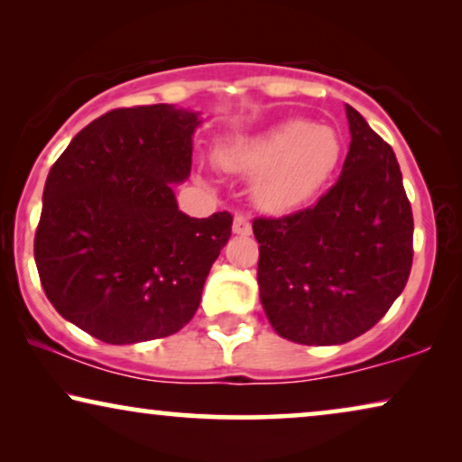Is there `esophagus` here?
<instances>
[{
	"instance_id": "1",
	"label": "esophagus",
	"mask_w": 462,
	"mask_h": 462,
	"mask_svg": "<svg viewBox=\"0 0 462 462\" xmlns=\"http://www.w3.org/2000/svg\"><path fill=\"white\" fill-rule=\"evenodd\" d=\"M233 233H236V236H250L252 225H250L248 217H244V214H237V217L233 218Z\"/></svg>"
}]
</instances>
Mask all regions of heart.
I'll list each match as a JSON object with an SVG mask.
<instances>
[{"label": "heart", "instance_id": "1", "mask_svg": "<svg viewBox=\"0 0 462 462\" xmlns=\"http://www.w3.org/2000/svg\"><path fill=\"white\" fill-rule=\"evenodd\" d=\"M343 160L338 130L307 119H288L217 151L220 168L254 176L252 199L264 212L305 206L328 185Z\"/></svg>", "mask_w": 462, "mask_h": 462}]
</instances>
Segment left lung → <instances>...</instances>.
<instances>
[{"mask_svg": "<svg viewBox=\"0 0 462 462\" xmlns=\"http://www.w3.org/2000/svg\"><path fill=\"white\" fill-rule=\"evenodd\" d=\"M351 144L337 185L307 210L252 223L269 324L299 345L368 332L406 288L412 208L393 149L345 105Z\"/></svg>", "mask_w": 462, "mask_h": 462, "instance_id": "obj_1", "label": "left lung"}]
</instances>
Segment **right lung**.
<instances>
[{"label": "right lung", "instance_id": "1", "mask_svg": "<svg viewBox=\"0 0 462 462\" xmlns=\"http://www.w3.org/2000/svg\"><path fill=\"white\" fill-rule=\"evenodd\" d=\"M199 124V113L174 105L113 109L50 168L35 233L43 292L103 343L179 332L229 242V212L191 218L176 204Z\"/></svg>", "mask_w": 462, "mask_h": 462}]
</instances>
